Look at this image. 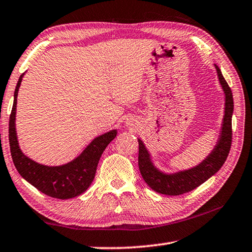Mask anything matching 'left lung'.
I'll return each mask as SVG.
<instances>
[{
    "label": "left lung",
    "instance_id": "8db88e82",
    "mask_svg": "<svg viewBox=\"0 0 252 252\" xmlns=\"http://www.w3.org/2000/svg\"><path fill=\"white\" fill-rule=\"evenodd\" d=\"M217 68L220 83L222 89L225 93V110L224 118H223L222 132L220 137L217 147L214 148L212 153L204 161L199 163L194 168L179 171V173L173 175H166L155 168L153 162L150 160L149 154L140 139L139 142V157L138 163L140 174L145 182L148 184L150 189L165 195H182L184 193H189L202 185L210 177H212L215 173L223 166L226 160L227 155L230 153L231 143H232V113H233V97L230 86L227 85L226 81L219 67Z\"/></svg>",
    "mask_w": 252,
    "mask_h": 252
}]
</instances>
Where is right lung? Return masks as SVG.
Segmentation results:
<instances>
[{
    "mask_svg": "<svg viewBox=\"0 0 252 252\" xmlns=\"http://www.w3.org/2000/svg\"><path fill=\"white\" fill-rule=\"evenodd\" d=\"M23 75L25 74L20 76L15 87L14 102L9 122L10 151L15 168L28 183L48 196L59 199H68L78 196L89 189L93 182L99 158L107 145L117 137V130H112L94 139L81 156L66 165L48 167L31 160L20 150L14 123L18 91Z\"/></svg>",
    "mask_w": 252,
    "mask_h": 252,
    "instance_id": "obj_1",
    "label": "right lung"
}]
</instances>
